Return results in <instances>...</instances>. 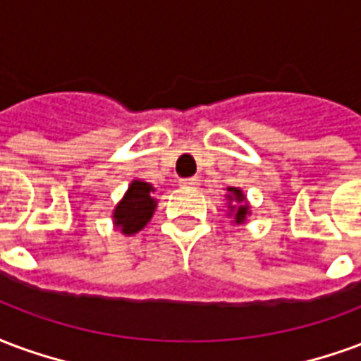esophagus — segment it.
<instances>
[{"label":"esophagus","mask_w":361,"mask_h":361,"mask_svg":"<svg viewBox=\"0 0 361 361\" xmlns=\"http://www.w3.org/2000/svg\"><path fill=\"white\" fill-rule=\"evenodd\" d=\"M198 184H200V178L198 177L183 178V180H180V186H184V188H196Z\"/></svg>","instance_id":"obj_1"}]
</instances>
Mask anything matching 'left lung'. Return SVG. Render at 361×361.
<instances>
[{
    "mask_svg": "<svg viewBox=\"0 0 361 361\" xmlns=\"http://www.w3.org/2000/svg\"><path fill=\"white\" fill-rule=\"evenodd\" d=\"M228 190L233 192V196H228V200L236 198V202H240V206L231 207V212H235V221L236 223H242V221L246 219V213H248V206H242V202H244V194L240 190H235V188H228Z\"/></svg>",
    "mask_w": 361,
    "mask_h": 361,
    "instance_id": "1",
    "label": "left lung"
}]
</instances>
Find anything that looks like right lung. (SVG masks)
I'll list each match as a JSON object with an SVG mask.
<instances>
[{"mask_svg":"<svg viewBox=\"0 0 361 361\" xmlns=\"http://www.w3.org/2000/svg\"><path fill=\"white\" fill-rule=\"evenodd\" d=\"M154 209L155 202L152 198V184L134 180L128 186V192L125 194L123 202H119V206L115 207L113 219L125 235H134L140 228H144Z\"/></svg>","mask_w":361,"mask_h":361,"instance_id":"1","label":"right lung"}]
</instances>
